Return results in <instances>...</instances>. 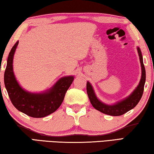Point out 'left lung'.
Returning a JSON list of instances; mask_svg holds the SVG:
<instances>
[{"label": "left lung", "mask_w": 154, "mask_h": 154, "mask_svg": "<svg viewBox=\"0 0 154 154\" xmlns=\"http://www.w3.org/2000/svg\"><path fill=\"white\" fill-rule=\"evenodd\" d=\"M138 53H139V59L140 62V65H141V70H142V75L141 79L139 82V84L137 88L134 90V91L130 94L128 97L126 99L122 100L121 102L118 103L116 105H108L103 103L100 102L98 99L96 98L95 93L94 92V90L89 82H87L86 89L88 98H89L90 103L92 106L98 111L102 112V113L109 115L112 116H122L124 113H126L132 109H133L136 106L141 98L144 90V85L145 83V69L143 64V56L141 54V51L139 48H137Z\"/></svg>", "instance_id": "obj_1"}]
</instances>
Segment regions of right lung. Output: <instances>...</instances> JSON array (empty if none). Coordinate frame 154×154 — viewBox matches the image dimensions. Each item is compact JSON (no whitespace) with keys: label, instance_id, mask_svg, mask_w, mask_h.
<instances>
[{"label":"right lung","instance_id":"add662e5","mask_svg":"<svg viewBox=\"0 0 154 154\" xmlns=\"http://www.w3.org/2000/svg\"><path fill=\"white\" fill-rule=\"evenodd\" d=\"M18 43L17 41L13 46L7 59L4 75L5 88L12 104L18 111L32 118H43L54 113L61 105L74 77L61 78L51 90L45 93L34 94L23 90L18 84L13 71V59Z\"/></svg>","mask_w":154,"mask_h":154}]
</instances>
